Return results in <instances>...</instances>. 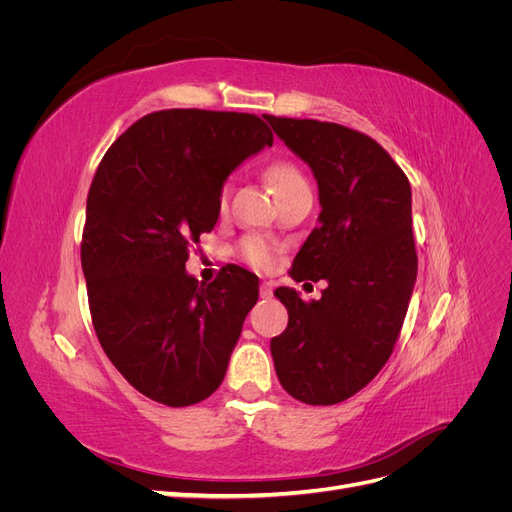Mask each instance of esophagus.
Returning a JSON list of instances; mask_svg holds the SVG:
<instances>
[{"instance_id":"obj_1","label":"esophagus","mask_w":512,"mask_h":512,"mask_svg":"<svg viewBox=\"0 0 512 512\" xmlns=\"http://www.w3.org/2000/svg\"><path fill=\"white\" fill-rule=\"evenodd\" d=\"M260 297L262 299H271L273 297V284L271 282H262L260 284Z\"/></svg>"}]
</instances>
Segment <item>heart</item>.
<instances>
[{
  "mask_svg": "<svg viewBox=\"0 0 512 512\" xmlns=\"http://www.w3.org/2000/svg\"><path fill=\"white\" fill-rule=\"evenodd\" d=\"M265 175L267 181L271 183L273 192L277 194V198L301 188V185H307L305 177L301 170L284 160H275L265 168ZM228 198H230V190L228 185L220 190L218 196V213L226 215L228 213ZM239 254L241 258L247 262V265H252L254 269H271L275 265V258H277V245L265 237L260 235H247L241 239L239 243Z\"/></svg>",
  "mask_w": 512,
  "mask_h": 512,
  "instance_id": "obj_1",
  "label": "heart"
}]
</instances>
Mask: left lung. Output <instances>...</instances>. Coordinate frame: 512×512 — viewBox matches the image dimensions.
Returning <instances> with one entry per match:
<instances>
[{"mask_svg": "<svg viewBox=\"0 0 512 512\" xmlns=\"http://www.w3.org/2000/svg\"><path fill=\"white\" fill-rule=\"evenodd\" d=\"M275 134L314 170L320 224L290 277L327 280L322 299L275 294L288 327L271 339L277 378L309 406H333L378 376L399 339L418 258L412 192L404 170L374 138L331 121L265 115Z\"/></svg>", "mask_w": 512, "mask_h": 512, "instance_id": "left-lung-1", "label": "left lung"}]
</instances>
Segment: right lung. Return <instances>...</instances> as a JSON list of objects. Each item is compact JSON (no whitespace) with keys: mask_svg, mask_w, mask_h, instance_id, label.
<instances>
[{"mask_svg":"<svg viewBox=\"0 0 512 512\" xmlns=\"http://www.w3.org/2000/svg\"><path fill=\"white\" fill-rule=\"evenodd\" d=\"M265 145L258 115L168 108L132 123L98 164L81 241L91 322L119 374L158 404L218 389L258 301L250 271L198 284L185 262L218 222L226 175Z\"/></svg>","mask_w":512,"mask_h":512,"instance_id":"right-lung-1","label":"right lung"}]
</instances>
